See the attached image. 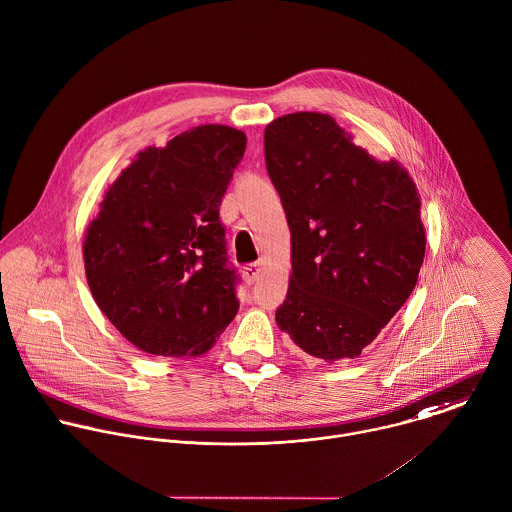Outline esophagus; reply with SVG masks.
<instances>
[{"label":"esophagus","mask_w":512,"mask_h":512,"mask_svg":"<svg viewBox=\"0 0 512 512\" xmlns=\"http://www.w3.org/2000/svg\"><path fill=\"white\" fill-rule=\"evenodd\" d=\"M261 273H263V265H261L259 261L249 263L247 267H243V277H245V281H247L249 285H253V283L261 277Z\"/></svg>","instance_id":"esophagus-1"}]
</instances>
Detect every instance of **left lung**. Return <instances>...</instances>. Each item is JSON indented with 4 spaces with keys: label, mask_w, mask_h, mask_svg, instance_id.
I'll list each match as a JSON object with an SVG mask.
<instances>
[{
    "label": "left lung",
    "mask_w": 512,
    "mask_h": 512,
    "mask_svg": "<svg viewBox=\"0 0 512 512\" xmlns=\"http://www.w3.org/2000/svg\"><path fill=\"white\" fill-rule=\"evenodd\" d=\"M265 165L293 255L277 325L317 359H355L417 285L427 241L417 187L313 111L267 125Z\"/></svg>",
    "instance_id": "8db88e82"
}]
</instances>
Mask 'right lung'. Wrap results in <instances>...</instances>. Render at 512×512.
<instances>
[{"instance_id": "obj_1", "label": "right lung", "mask_w": 512, "mask_h": 512, "mask_svg": "<svg viewBox=\"0 0 512 512\" xmlns=\"http://www.w3.org/2000/svg\"><path fill=\"white\" fill-rule=\"evenodd\" d=\"M247 137L199 125L147 147L107 189L85 243V275L105 317L149 355H203L239 311L221 199Z\"/></svg>"}]
</instances>
